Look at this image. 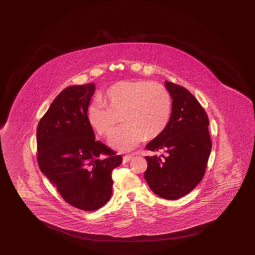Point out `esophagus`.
Listing matches in <instances>:
<instances>
[{"label":"esophagus","mask_w":255,"mask_h":255,"mask_svg":"<svg viewBox=\"0 0 255 255\" xmlns=\"http://www.w3.org/2000/svg\"><path fill=\"white\" fill-rule=\"evenodd\" d=\"M133 158L132 155H126L123 157V163H128Z\"/></svg>","instance_id":"obj_1"}]
</instances>
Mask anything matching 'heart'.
Here are the masks:
<instances>
[{
  "label": "heart",
  "mask_w": 255,
  "mask_h": 255,
  "mask_svg": "<svg viewBox=\"0 0 255 255\" xmlns=\"http://www.w3.org/2000/svg\"><path fill=\"white\" fill-rule=\"evenodd\" d=\"M172 112L168 89L157 82L122 80L107 88L87 110L89 125L108 136L121 115L124 124L109 138L110 146L128 150L144 138L154 139L167 128Z\"/></svg>",
  "instance_id": "heart-1"
}]
</instances>
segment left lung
Listing matches in <instances>:
<instances>
[{"label":"left lung","mask_w":255,"mask_h":255,"mask_svg":"<svg viewBox=\"0 0 255 255\" xmlns=\"http://www.w3.org/2000/svg\"><path fill=\"white\" fill-rule=\"evenodd\" d=\"M172 98V112L161 135L150 141L147 150L162 153L146 157L144 178L152 191L166 200L190 193L206 171L212 151L209 118L195 97L185 87L166 81Z\"/></svg>","instance_id":"obj_1"}]
</instances>
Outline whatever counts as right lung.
<instances>
[{"label":"right lung","instance_id":"add662e5","mask_svg":"<svg viewBox=\"0 0 255 255\" xmlns=\"http://www.w3.org/2000/svg\"><path fill=\"white\" fill-rule=\"evenodd\" d=\"M95 89L93 83L65 88L36 130L41 171L67 203L87 212L109 201L112 170L122 163L120 155L95 139L88 123L87 109Z\"/></svg>","mask_w":255,"mask_h":255}]
</instances>
